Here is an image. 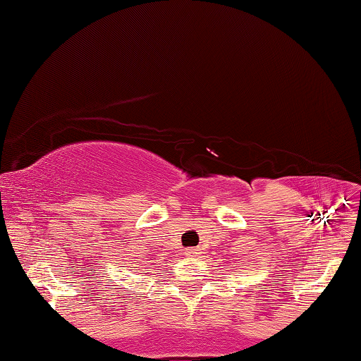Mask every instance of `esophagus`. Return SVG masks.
<instances>
[{"instance_id":"1","label":"esophagus","mask_w":361,"mask_h":361,"mask_svg":"<svg viewBox=\"0 0 361 361\" xmlns=\"http://www.w3.org/2000/svg\"><path fill=\"white\" fill-rule=\"evenodd\" d=\"M200 255H201V249H200V247H190V249H187V257L194 258V257H200Z\"/></svg>"}]
</instances>
